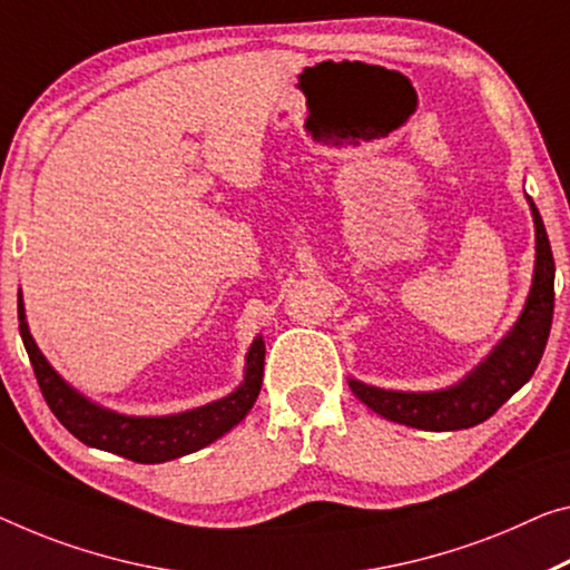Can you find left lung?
I'll list each match as a JSON object with an SVG mask.
<instances>
[{"label": "left lung", "mask_w": 570, "mask_h": 570, "mask_svg": "<svg viewBox=\"0 0 570 570\" xmlns=\"http://www.w3.org/2000/svg\"><path fill=\"white\" fill-rule=\"evenodd\" d=\"M528 204L535 224V269H532L528 301L512 328L474 370L451 387L402 392L374 387L348 376V387L376 415L420 431H463L492 417L538 370L553 323L556 262L540 212L530 196Z\"/></svg>", "instance_id": "1"}]
</instances>
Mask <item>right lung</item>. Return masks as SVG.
I'll return each mask as SVG.
<instances>
[{
    "label": "right lung",
    "instance_id": "right-lung-1",
    "mask_svg": "<svg viewBox=\"0 0 570 570\" xmlns=\"http://www.w3.org/2000/svg\"><path fill=\"white\" fill-rule=\"evenodd\" d=\"M17 318H20L22 344L28 348L35 376H38L42 397H46L52 415L81 443L117 453V456L129 461L163 463L206 449L208 443L218 441L234 425H239L259 395L262 372H265V341L262 336L252 341L247 358H244L247 364H244L242 384L226 397L173 415L117 413V410L104 407L86 397L83 392H78L71 382H66L52 370V364L30 334L22 291L17 293Z\"/></svg>",
    "mask_w": 570,
    "mask_h": 570
}]
</instances>
